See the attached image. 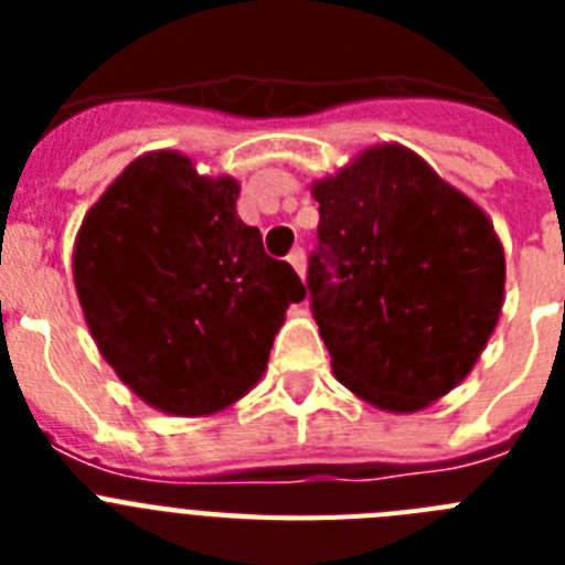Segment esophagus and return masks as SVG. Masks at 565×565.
Listing matches in <instances>:
<instances>
[{
    "label": "esophagus",
    "mask_w": 565,
    "mask_h": 565,
    "mask_svg": "<svg viewBox=\"0 0 565 565\" xmlns=\"http://www.w3.org/2000/svg\"><path fill=\"white\" fill-rule=\"evenodd\" d=\"M288 263L297 268L299 277H306V252H302V248H294V252L288 254Z\"/></svg>",
    "instance_id": "34e87169"
}]
</instances>
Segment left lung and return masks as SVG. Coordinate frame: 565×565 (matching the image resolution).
<instances>
[{
	"label": "left lung",
	"mask_w": 565,
	"mask_h": 565,
	"mask_svg": "<svg viewBox=\"0 0 565 565\" xmlns=\"http://www.w3.org/2000/svg\"><path fill=\"white\" fill-rule=\"evenodd\" d=\"M311 192L308 294L333 376L391 413L447 396L501 317L507 263L492 221L398 143L364 149Z\"/></svg>",
	"instance_id": "1"
}]
</instances>
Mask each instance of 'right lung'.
Masks as SVG:
<instances>
[{
    "mask_svg": "<svg viewBox=\"0 0 565 565\" xmlns=\"http://www.w3.org/2000/svg\"><path fill=\"white\" fill-rule=\"evenodd\" d=\"M239 183L181 152H147L87 212L73 279L89 333L129 391L209 416L259 382L306 286L237 217Z\"/></svg>",
    "mask_w": 565,
    "mask_h": 565,
    "instance_id": "obj_1",
    "label": "right lung"
}]
</instances>
